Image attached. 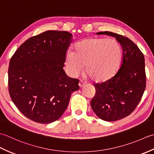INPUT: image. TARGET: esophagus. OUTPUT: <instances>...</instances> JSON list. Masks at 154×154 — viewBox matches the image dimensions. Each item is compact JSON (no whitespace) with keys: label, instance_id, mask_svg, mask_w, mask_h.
Returning a JSON list of instances; mask_svg holds the SVG:
<instances>
[{"label":"esophagus","instance_id":"1","mask_svg":"<svg viewBox=\"0 0 154 154\" xmlns=\"http://www.w3.org/2000/svg\"><path fill=\"white\" fill-rule=\"evenodd\" d=\"M85 85V82H84L83 81H82V80H81L80 81H79V87H81V88H82Z\"/></svg>","mask_w":154,"mask_h":154}]
</instances>
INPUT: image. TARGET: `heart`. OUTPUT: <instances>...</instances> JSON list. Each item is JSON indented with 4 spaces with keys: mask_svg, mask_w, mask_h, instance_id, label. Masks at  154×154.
<instances>
[{
    "mask_svg": "<svg viewBox=\"0 0 154 154\" xmlns=\"http://www.w3.org/2000/svg\"><path fill=\"white\" fill-rule=\"evenodd\" d=\"M122 60V49L118 42L105 38H88L68 51L65 63L70 74L77 77L83 70L91 80L103 82L115 74Z\"/></svg>",
    "mask_w": 154,
    "mask_h": 154,
    "instance_id": "b5f03b06",
    "label": "heart"
}]
</instances>
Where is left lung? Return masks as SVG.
Masks as SVG:
<instances>
[{
  "label": "left lung",
  "mask_w": 154,
  "mask_h": 154,
  "mask_svg": "<svg viewBox=\"0 0 154 154\" xmlns=\"http://www.w3.org/2000/svg\"><path fill=\"white\" fill-rule=\"evenodd\" d=\"M114 37L122 48L120 69L105 82L94 84L95 95L91 101L94 112L100 119L116 121L128 116L140 103L146 89L145 59L138 47L129 38L111 32H100Z\"/></svg>",
  "instance_id": "8db88e82"
}]
</instances>
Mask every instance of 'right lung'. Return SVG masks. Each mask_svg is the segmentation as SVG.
I'll list each match as a JSON object with an SVG mask.
<instances>
[{"mask_svg": "<svg viewBox=\"0 0 154 154\" xmlns=\"http://www.w3.org/2000/svg\"><path fill=\"white\" fill-rule=\"evenodd\" d=\"M68 32L48 30L24 42L11 59L8 91L11 99L28 119L41 124L58 120L66 110L79 80L63 69L73 41Z\"/></svg>", "mask_w": 154, "mask_h": 154, "instance_id": "right-lung-1", "label": "right lung"}]
</instances>
